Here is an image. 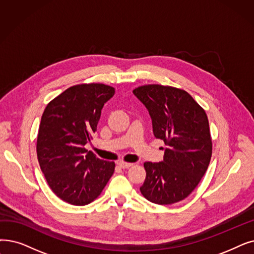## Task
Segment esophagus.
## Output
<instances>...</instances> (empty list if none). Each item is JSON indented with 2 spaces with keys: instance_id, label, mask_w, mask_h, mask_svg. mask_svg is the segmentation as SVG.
Listing matches in <instances>:
<instances>
[{
  "instance_id": "1",
  "label": "esophagus",
  "mask_w": 254,
  "mask_h": 254,
  "mask_svg": "<svg viewBox=\"0 0 254 254\" xmlns=\"http://www.w3.org/2000/svg\"><path fill=\"white\" fill-rule=\"evenodd\" d=\"M117 165L120 168H129L130 166H133V164H131V163H127V162H125V161L118 162Z\"/></svg>"
}]
</instances>
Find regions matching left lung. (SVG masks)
Returning <instances> with one entry per match:
<instances>
[{
  "label": "left lung",
  "mask_w": 254,
  "mask_h": 254,
  "mask_svg": "<svg viewBox=\"0 0 254 254\" xmlns=\"http://www.w3.org/2000/svg\"><path fill=\"white\" fill-rule=\"evenodd\" d=\"M133 92L148 110L154 137L168 145L163 162L144 163L146 179L140 191L157 204L182 201L200 183L212 158L207 115L180 88L147 84Z\"/></svg>",
  "instance_id": "obj_1"
}]
</instances>
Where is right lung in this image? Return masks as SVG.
I'll return each mask as SVG.
<instances>
[{
	"label": "right lung",
	"instance_id": "obj_1",
	"mask_svg": "<svg viewBox=\"0 0 254 254\" xmlns=\"http://www.w3.org/2000/svg\"><path fill=\"white\" fill-rule=\"evenodd\" d=\"M115 93L101 83L67 88L45 109L36 151L41 171L52 191L72 205H86L101 195L115 170L84 147L96 131L102 109Z\"/></svg>",
	"mask_w": 254,
	"mask_h": 254
}]
</instances>
